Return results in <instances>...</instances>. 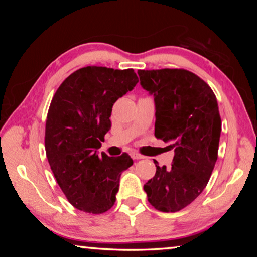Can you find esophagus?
<instances>
[{"mask_svg":"<svg viewBox=\"0 0 257 257\" xmlns=\"http://www.w3.org/2000/svg\"><path fill=\"white\" fill-rule=\"evenodd\" d=\"M132 158L134 160H141V159H144V156H143L142 154L137 153V152H132Z\"/></svg>","mask_w":257,"mask_h":257,"instance_id":"esophagus-1","label":"esophagus"}]
</instances>
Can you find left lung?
Segmentation results:
<instances>
[{"mask_svg":"<svg viewBox=\"0 0 257 257\" xmlns=\"http://www.w3.org/2000/svg\"><path fill=\"white\" fill-rule=\"evenodd\" d=\"M141 85L154 95L155 137L171 142L170 168L159 167L144 185L161 212H178L194 202L210 180L217 160L221 118L211 87L185 69L138 70Z\"/></svg>","mask_w":257,"mask_h":257,"instance_id":"left-lung-1","label":"left lung"}]
</instances>
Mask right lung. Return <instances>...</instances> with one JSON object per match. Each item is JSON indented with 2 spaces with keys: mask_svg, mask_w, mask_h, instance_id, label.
<instances>
[{
  "mask_svg": "<svg viewBox=\"0 0 257 257\" xmlns=\"http://www.w3.org/2000/svg\"><path fill=\"white\" fill-rule=\"evenodd\" d=\"M138 82L134 69H78L56 89L47 112L45 151L51 170L71 205L102 214L114 205L120 176L133 165L127 153L98 156L116 99Z\"/></svg>",
  "mask_w": 257,
  "mask_h": 257,
  "instance_id": "1",
  "label": "right lung"
}]
</instances>
